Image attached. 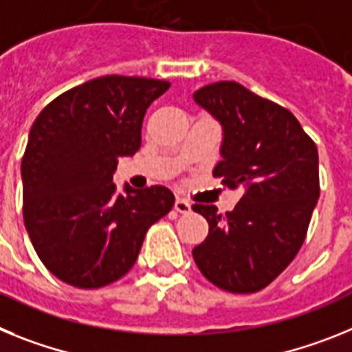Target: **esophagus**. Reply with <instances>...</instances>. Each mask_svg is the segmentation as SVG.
I'll use <instances>...</instances> for the list:
<instances>
[{"mask_svg":"<svg viewBox=\"0 0 352 352\" xmlns=\"http://www.w3.org/2000/svg\"><path fill=\"white\" fill-rule=\"evenodd\" d=\"M173 209L180 214H188L191 210V204L188 200H184V198H177L175 204H173Z\"/></svg>","mask_w":352,"mask_h":352,"instance_id":"obj_1","label":"esophagus"}]
</instances>
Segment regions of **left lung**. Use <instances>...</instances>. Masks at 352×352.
Wrapping results in <instances>:
<instances>
[{"instance_id": "obj_1", "label": "left lung", "mask_w": 352, "mask_h": 352, "mask_svg": "<svg viewBox=\"0 0 352 352\" xmlns=\"http://www.w3.org/2000/svg\"><path fill=\"white\" fill-rule=\"evenodd\" d=\"M221 124V161L212 170L243 197L234 210L195 204L209 235L193 248L201 274L234 294H252L273 282L303 246L319 198L316 143L289 109L235 81L193 94Z\"/></svg>"}]
</instances>
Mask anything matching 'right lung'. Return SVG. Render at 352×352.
Returning a JSON list of instances; mask_svg holds the SVG:
<instances>
[{"mask_svg":"<svg viewBox=\"0 0 352 352\" xmlns=\"http://www.w3.org/2000/svg\"><path fill=\"white\" fill-rule=\"evenodd\" d=\"M168 81L102 76L70 88L33 122L21 163L23 216L36 255L56 278L99 289L134 265L146 230L175 197L164 186L118 193V159L142 146L146 108Z\"/></svg>","mask_w":352,"mask_h":352,"instance_id":"1","label":"right lung"}]
</instances>
